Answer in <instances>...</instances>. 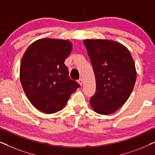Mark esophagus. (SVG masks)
I'll list each match as a JSON object with an SVG mask.
<instances>
[{
    "mask_svg": "<svg viewBox=\"0 0 155 155\" xmlns=\"http://www.w3.org/2000/svg\"><path fill=\"white\" fill-rule=\"evenodd\" d=\"M78 82L80 84V85L82 86V84H83V80H82V78H80V79L78 80Z\"/></svg>",
    "mask_w": 155,
    "mask_h": 155,
    "instance_id": "esophagus-1",
    "label": "esophagus"
}]
</instances>
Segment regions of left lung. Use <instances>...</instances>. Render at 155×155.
Returning <instances> with one entry per match:
<instances>
[{
	"instance_id": "left-lung-1",
	"label": "left lung",
	"mask_w": 155,
	"mask_h": 155,
	"mask_svg": "<svg viewBox=\"0 0 155 155\" xmlns=\"http://www.w3.org/2000/svg\"><path fill=\"white\" fill-rule=\"evenodd\" d=\"M96 80V92L90 99L97 114L109 115L122 107L136 81V69L130 51L119 42L109 39H85Z\"/></svg>"
}]
</instances>
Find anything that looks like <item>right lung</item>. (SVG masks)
Wrapping results in <instances>:
<instances>
[{
    "instance_id": "obj_1",
    "label": "right lung",
    "mask_w": 155,
    "mask_h": 155,
    "mask_svg": "<svg viewBox=\"0 0 155 155\" xmlns=\"http://www.w3.org/2000/svg\"><path fill=\"white\" fill-rule=\"evenodd\" d=\"M73 49L68 40L43 38L31 44L23 55L20 78L31 104L45 114L62 110L80 85L69 77L64 64Z\"/></svg>"
}]
</instances>
